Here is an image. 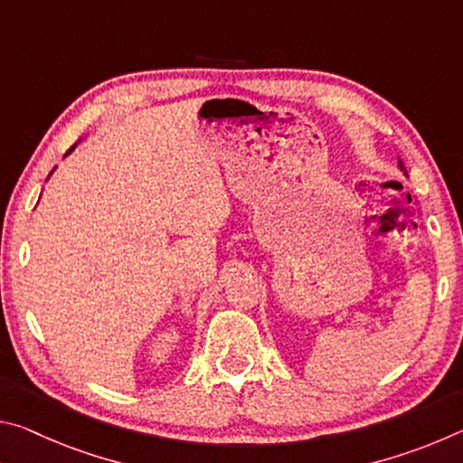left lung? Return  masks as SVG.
<instances>
[{"mask_svg":"<svg viewBox=\"0 0 463 463\" xmlns=\"http://www.w3.org/2000/svg\"><path fill=\"white\" fill-rule=\"evenodd\" d=\"M398 165H401V169L404 171V175H406V165H404V161L401 159V156H398Z\"/></svg>","mask_w":463,"mask_h":463,"instance_id":"1","label":"left lung"}]
</instances>
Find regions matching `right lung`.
<instances>
[{
  "instance_id": "obj_1",
  "label": "right lung",
  "mask_w": 463,
  "mask_h": 463,
  "mask_svg": "<svg viewBox=\"0 0 463 463\" xmlns=\"http://www.w3.org/2000/svg\"><path fill=\"white\" fill-rule=\"evenodd\" d=\"M80 143H81V140H80ZM75 146H77V143H75V145H73L71 148H69V151H67V155H69V153H73V151H75ZM67 155H65V156H67ZM54 169H57V167H54ZM54 169H52V171H54ZM52 171H51V174H52ZM51 174H49V177H51Z\"/></svg>"
}]
</instances>
